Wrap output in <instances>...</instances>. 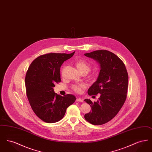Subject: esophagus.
Here are the masks:
<instances>
[{"mask_svg": "<svg viewBox=\"0 0 152 152\" xmlns=\"http://www.w3.org/2000/svg\"><path fill=\"white\" fill-rule=\"evenodd\" d=\"M76 101H77V102H83V99H82L79 97V98H77Z\"/></svg>", "mask_w": 152, "mask_h": 152, "instance_id": "esophagus-1", "label": "esophagus"}]
</instances>
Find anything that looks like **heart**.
<instances>
[{"mask_svg":"<svg viewBox=\"0 0 152 152\" xmlns=\"http://www.w3.org/2000/svg\"><path fill=\"white\" fill-rule=\"evenodd\" d=\"M75 64L80 72L82 73L83 74H86L88 72H89V71L91 70V66L90 64L89 63H88L87 61H86L85 60H77L75 63ZM89 77L92 78V76L91 75L89 76ZM84 88H85V85L83 84H75V85L72 86V87L73 90L77 93L81 92L82 89Z\"/></svg>","mask_w":152,"mask_h":152,"instance_id":"b5f03b06","label":"heart"}]
</instances>
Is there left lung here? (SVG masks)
<instances>
[{
	"label": "left lung",
	"instance_id": "8db88e82",
	"mask_svg": "<svg viewBox=\"0 0 152 152\" xmlns=\"http://www.w3.org/2000/svg\"><path fill=\"white\" fill-rule=\"evenodd\" d=\"M84 55L96 60L101 68L96 81L88 91L89 96L99 94L100 97L94 102L84 100L91 108L84 118L94 125H102L117 115L126 100L128 75L123 61L110 51L97 50Z\"/></svg>",
	"mask_w": 152,
	"mask_h": 152
}]
</instances>
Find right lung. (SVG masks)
<instances>
[{
  "mask_svg": "<svg viewBox=\"0 0 152 152\" xmlns=\"http://www.w3.org/2000/svg\"><path fill=\"white\" fill-rule=\"evenodd\" d=\"M75 52L41 55L31 63L26 73L25 85L29 104L36 116L45 123L61 120L66 108L76 100L72 94L61 96L53 89L61 81V65L72 58Z\"/></svg>",
  "mask_w": 152,
  "mask_h": 152,
  "instance_id": "add662e5",
  "label": "right lung"
}]
</instances>
